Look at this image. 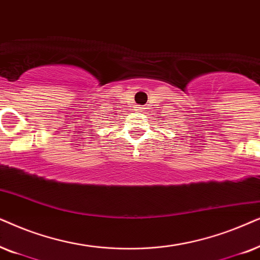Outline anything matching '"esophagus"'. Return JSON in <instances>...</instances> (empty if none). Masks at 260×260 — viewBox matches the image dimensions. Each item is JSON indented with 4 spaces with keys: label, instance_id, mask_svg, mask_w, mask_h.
I'll list each match as a JSON object with an SVG mask.
<instances>
[{
    "label": "esophagus",
    "instance_id": "34e87169",
    "mask_svg": "<svg viewBox=\"0 0 260 260\" xmlns=\"http://www.w3.org/2000/svg\"><path fill=\"white\" fill-rule=\"evenodd\" d=\"M145 108H144V107H141V106H139V107H138V110H140V112H143V110H144Z\"/></svg>",
    "mask_w": 260,
    "mask_h": 260
}]
</instances>
